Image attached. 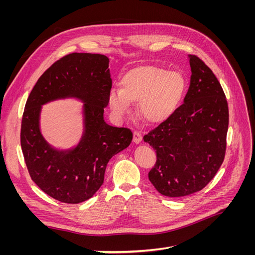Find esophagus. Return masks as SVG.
I'll return each mask as SVG.
<instances>
[{"instance_id": "obj_1", "label": "esophagus", "mask_w": 255, "mask_h": 255, "mask_svg": "<svg viewBox=\"0 0 255 255\" xmlns=\"http://www.w3.org/2000/svg\"><path fill=\"white\" fill-rule=\"evenodd\" d=\"M141 140H142L141 134H140L139 132H134V134H133V141H134L136 144H138V143L141 142Z\"/></svg>"}]
</instances>
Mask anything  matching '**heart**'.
<instances>
[{
	"label": "heart",
	"mask_w": 255,
	"mask_h": 255,
	"mask_svg": "<svg viewBox=\"0 0 255 255\" xmlns=\"http://www.w3.org/2000/svg\"><path fill=\"white\" fill-rule=\"evenodd\" d=\"M186 91V81L179 73L163 68L142 66L128 71L121 79V89L112 88L107 102L119 118L138 102V116L149 125L164 122L175 112Z\"/></svg>",
	"instance_id": "b5f03b06"
}]
</instances>
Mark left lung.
<instances>
[{
    "label": "left lung",
    "mask_w": 255,
    "mask_h": 255,
    "mask_svg": "<svg viewBox=\"0 0 255 255\" xmlns=\"http://www.w3.org/2000/svg\"><path fill=\"white\" fill-rule=\"evenodd\" d=\"M190 84L184 104L143 136L156 151L149 180L166 197H184L204 188L217 173L226 154L229 109L213 71L188 55Z\"/></svg>",
    "instance_id": "obj_1"
}]
</instances>
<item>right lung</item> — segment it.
<instances>
[{"mask_svg":"<svg viewBox=\"0 0 255 255\" xmlns=\"http://www.w3.org/2000/svg\"><path fill=\"white\" fill-rule=\"evenodd\" d=\"M109 64L102 54H69L40 76L26 101L21 148L27 170L38 187L60 202L76 204L90 199L102 186L110 159L132 142L128 128L104 120L112 88ZM67 98L83 103V133L72 148L59 149L43 137L40 115L42 105Z\"/></svg>","mask_w":255,"mask_h":255,"instance_id":"add662e5","label":"right lung"}]
</instances>
